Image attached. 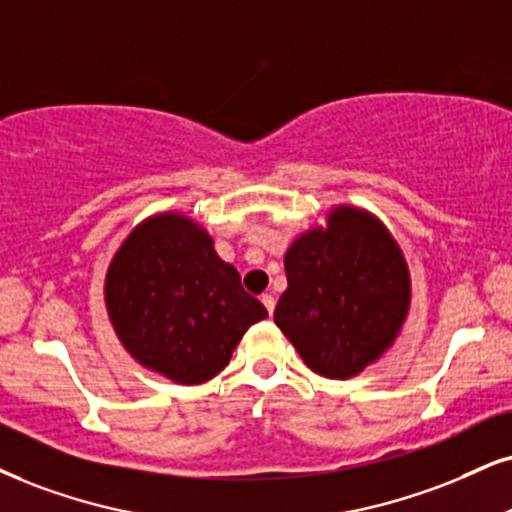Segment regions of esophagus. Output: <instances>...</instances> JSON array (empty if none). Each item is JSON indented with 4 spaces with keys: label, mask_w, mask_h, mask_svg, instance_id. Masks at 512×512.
<instances>
[{
    "label": "esophagus",
    "mask_w": 512,
    "mask_h": 512,
    "mask_svg": "<svg viewBox=\"0 0 512 512\" xmlns=\"http://www.w3.org/2000/svg\"><path fill=\"white\" fill-rule=\"evenodd\" d=\"M261 301H263V306H266V311L273 315V311H275V296L273 294H263Z\"/></svg>",
    "instance_id": "esophagus-1"
}]
</instances>
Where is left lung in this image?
Wrapping results in <instances>:
<instances>
[{"label":"left lung","mask_w":512,"mask_h":512,"mask_svg":"<svg viewBox=\"0 0 512 512\" xmlns=\"http://www.w3.org/2000/svg\"><path fill=\"white\" fill-rule=\"evenodd\" d=\"M287 289L275 325L318 375L349 380L399 337L410 273L391 232L372 213L334 206L285 254Z\"/></svg>","instance_id":"left-lung-1"}]
</instances>
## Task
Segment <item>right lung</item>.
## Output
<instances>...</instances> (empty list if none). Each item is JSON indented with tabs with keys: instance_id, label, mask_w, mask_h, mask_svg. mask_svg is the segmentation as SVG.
Wrapping results in <instances>:
<instances>
[{
	"instance_id": "obj_1",
	"label": "right lung",
	"mask_w": 512,
	"mask_h": 512,
	"mask_svg": "<svg viewBox=\"0 0 512 512\" xmlns=\"http://www.w3.org/2000/svg\"><path fill=\"white\" fill-rule=\"evenodd\" d=\"M104 301L125 351L178 384L216 377L244 332L268 315L204 227L173 211L125 237L106 270Z\"/></svg>"
}]
</instances>
